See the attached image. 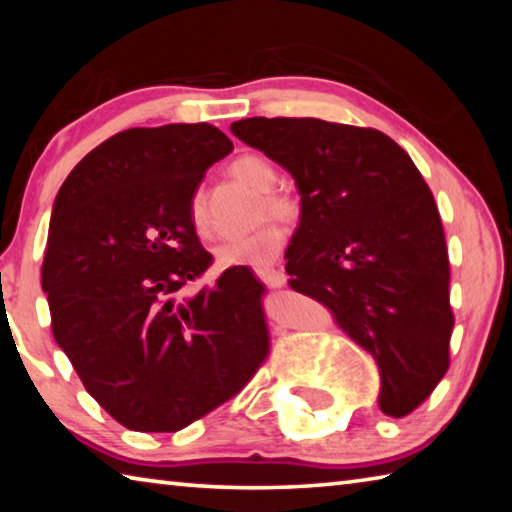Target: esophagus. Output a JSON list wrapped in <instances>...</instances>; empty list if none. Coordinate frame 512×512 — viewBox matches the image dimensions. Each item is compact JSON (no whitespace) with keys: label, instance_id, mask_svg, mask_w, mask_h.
<instances>
[{"label":"esophagus","instance_id":"34e87169","mask_svg":"<svg viewBox=\"0 0 512 512\" xmlns=\"http://www.w3.org/2000/svg\"><path fill=\"white\" fill-rule=\"evenodd\" d=\"M255 275L266 284V287H284V284H287V275L277 271V268H257Z\"/></svg>","mask_w":512,"mask_h":512}]
</instances>
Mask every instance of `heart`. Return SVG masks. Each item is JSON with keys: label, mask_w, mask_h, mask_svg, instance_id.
Segmentation results:
<instances>
[{"label": "heart", "mask_w": 512, "mask_h": 512, "mask_svg": "<svg viewBox=\"0 0 512 512\" xmlns=\"http://www.w3.org/2000/svg\"><path fill=\"white\" fill-rule=\"evenodd\" d=\"M232 176L244 180L250 187H255L257 192L264 194L266 210L277 219H293L296 216V203L289 196L271 192L277 185V169L273 162H268L262 155H241L232 162ZM192 223L194 228L205 235L210 228V219H207L205 201L201 194L192 198ZM284 241L287 235L275 221H266L257 225L255 230H250L248 235L225 239L223 244L214 248V262L219 268H264L273 262V259L282 253Z\"/></svg>", "instance_id": "obj_1"}]
</instances>
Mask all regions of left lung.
<instances>
[{
	"instance_id": "obj_1",
	"label": "left lung",
	"mask_w": 512,
	"mask_h": 512,
	"mask_svg": "<svg viewBox=\"0 0 512 512\" xmlns=\"http://www.w3.org/2000/svg\"><path fill=\"white\" fill-rule=\"evenodd\" d=\"M296 180L289 287L320 302L379 368V409L402 418L449 366V259L436 201L402 146L314 117L230 126Z\"/></svg>"
}]
</instances>
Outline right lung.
I'll use <instances>...</instances> for the list:
<instances>
[{"mask_svg":"<svg viewBox=\"0 0 512 512\" xmlns=\"http://www.w3.org/2000/svg\"><path fill=\"white\" fill-rule=\"evenodd\" d=\"M230 151L210 124L131 128L56 194L42 264L51 332L85 391L133 431L185 429L237 395L268 352L264 284L248 268L185 293L212 264L192 198Z\"/></svg>","mask_w":512,"mask_h":512,"instance_id":"obj_1","label":"right lung"}]
</instances>
